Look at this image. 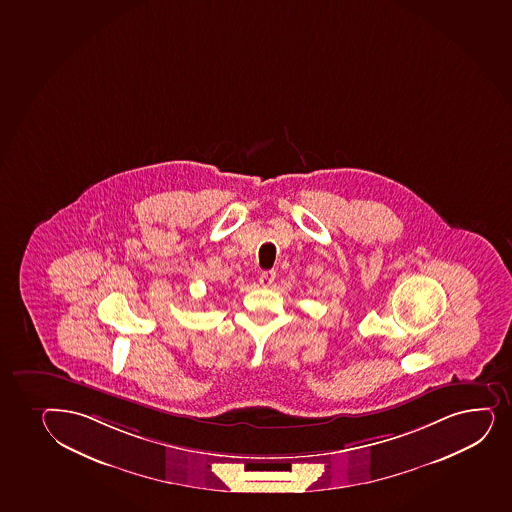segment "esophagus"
I'll list each match as a JSON object with an SVG mask.
<instances>
[{
	"mask_svg": "<svg viewBox=\"0 0 512 512\" xmlns=\"http://www.w3.org/2000/svg\"><path fill=\"white\" fill-rule=\"evenodd\" d=\"M274 279H276V272H274V270H264L259 277L260 286L269 288L270 284L274 282Z\"/></svg>",
	"mask_w": 512,
	"mask_h": 512,
	"instance_id": "esophagus-1",
	"label": "esophagus"
}]
</instances>
